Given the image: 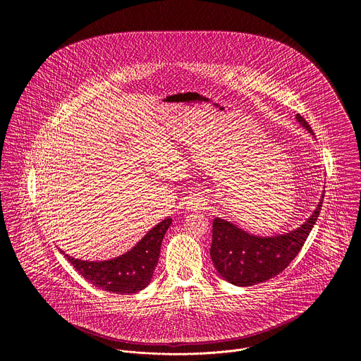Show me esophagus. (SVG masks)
<instances>
[{
    "instance_id": "1",
    "label": "esophagus",
    "mask_w": 361,
    "mask_h": 361,
    "mask_svg": "<svg viewBox=\"0 0 361 361\" xmlns=\"http://www.w3.org/2000/svg\"><path fill=\"white\" fill-rule=\"evenodd\" d=\"M204 205H205V198H202V195L200 194L192 195V198L188 201V209L191 210H201L204 209Z\"/></svg>"
}]
</instances>
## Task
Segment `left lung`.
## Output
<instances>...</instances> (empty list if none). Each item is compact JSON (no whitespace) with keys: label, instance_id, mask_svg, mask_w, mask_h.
Masks as SVG:
<instances>
[{"label":"left lung","instance_id":"left-lung-1","mask_svg":"<svg viewBox=\"0 0 361 361\" xmlns=\"http://www.w3.org/2000/svg\"><path fill=\"white\" fill-rule=\"evenodd\" d=\"M297 121L314 135L310 124L300 114ZM322 195L317 209L298 228L271 237L252 235L223 219L213 221L212 260L219 274L228 283L248 287L264 283L280 274L300 252L314 227L323 205Z\"/></svg>","mask_w":361,"mask_h":361}]
</instances>
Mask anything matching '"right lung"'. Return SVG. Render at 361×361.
Masks as SVG:
<instances>
[{"mask_svg": "<svg viewBox=\"0 0 361 361\" xmlns=\"http://www.w3.org/2000/svg\"><path fill=\"white\" fill-rule=\"evenodd\" d=\"M171 219L163 220L152 227L126 254L107 262H84L61 251L73 267L92 286L117 294H134L145 288L157 266L161 241L167 233Z\"/></svg>", "mask_w": 361, "mask_h": 361, "instance_id": "right-lung-1", "label": "right lung"}]
</instances>
